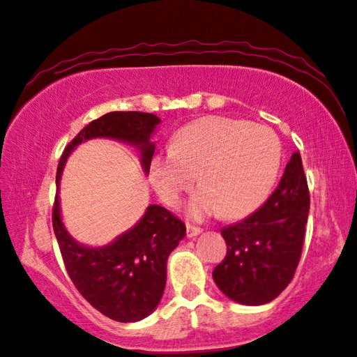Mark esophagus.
I'll return each instance as SVG.
<instances>
[{
    "instance_id": "obj_1",
    "label": "esophagus",
    "mask_w": 357,
    "mask_h": 357,
    "mask_svg": "<svg viewBox=\"0 0 357 357\" xmlns=\"http://www.w3.org/2000/svg\"><path fill=\"white\" fill-rule=\"evenodd\" d=\"M199 233H202V229H201V227H196V225H192V224H187V236H188V238H195V236H198Z\"/></svg>"
}]
</instances>
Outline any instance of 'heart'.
I'll list each match as a JSON object with an SVG mask.
<instances>
[{"label": "heart", "mask_w": 357, "mask_h": 357, "mask_svg": "<svg viewBox=\"0 0 357 357\" xmlns=\"http://www.w3.org/2000/svg\"><path fill=\"white\" fill-rule=\"evenodd\" d=\"M280 142L271 128L222 116L193 121L174 146L151 159L150 179L161 199L178 206L198 179L204 184L188 206L202 219L222 213L238 218L256 208L275 183Z\"/></svg>", "instance_id": "heart-1"}]
</instances>
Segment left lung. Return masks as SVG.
I'll return each instance as SVG.
<instances>
[{
	"label": "left lung",
	"mask_w": 357,
	"mask_h": 357,
	"mask_svg": "<svg viewBox=\"0 0 357 357\" xmlns=\"http://www.w3.org/2000/svg\"><path fill=\"white\" fill-rule=\"evenodd\" d=\"M310 210V192L299 151L264 206L244 221L221 230L227 255L213 279L227 298L262 305L291 282L301 261Z\"/></svg>",
	"instance_id": "left-lung-1"
}]
</instances>
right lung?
<instances>
[{
  "instance_id": "1",
  "label": "right lung",
  "mask_w": 357,
  "mask_h": 357,
  "mask_svg": "<svg viewBox=\"0 0 357 357\" xmlns=\"http://www.w3.org/2000/svg\"><path fill=\"white\" fill-rule=\"evenodd\" d=\"M161 123L144 112H110L93 119L67 144L56 170V185L66 159L82 141L113 138L139 147L142 167L150 170L155 144L150 136ZM53 231L73 285L90 305L118 322H136L149 316L162 298L167 259L185 236V224L161 206H149L132 230L101 248L75 242L59 215L58 195L52 211Z\"/></svg>"
}]
</instances>
